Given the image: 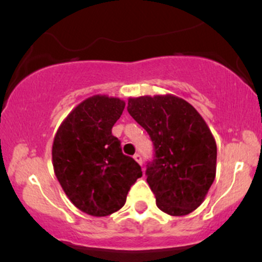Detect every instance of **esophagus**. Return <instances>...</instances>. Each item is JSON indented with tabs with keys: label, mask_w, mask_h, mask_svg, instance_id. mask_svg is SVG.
<instances>
[{
	"label": "esophagus",
	"mask_w": 262,
	"mask_h": 262,
	"mask_svg": "<svg viewBox=\"0 0 262 262\" xmlns=\"http://www.w3.org/2000/svg\"><path fill=\"white\" fill-rule=\"evenodd\" d=\"M133 158H134V160L138 162V164L143 165V159H141V155H140V154H135V155L133 156Z\"/></svg>",
	"instance_id": "34e87169"
}]
</instances>
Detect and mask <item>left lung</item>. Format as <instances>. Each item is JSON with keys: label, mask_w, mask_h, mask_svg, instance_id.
Masks as SVG:
<instances>
[{"label": "left lung", "mask_w": 262, "mask_h": 262, "mask_svg": "<svg viewBox=\"0 0 262 262\" xmlns=\"http://www.w3.org/2000/svg\"><path fill=\"white\" fill-rule=\"evenodd\" d=\"M127 110L154 143L146 181L156 206L173 217L189 214L202 204L217 171V144L206 121L170 93L129 97Z\"/></svg>", "instance_id": "1"}]
</instances>
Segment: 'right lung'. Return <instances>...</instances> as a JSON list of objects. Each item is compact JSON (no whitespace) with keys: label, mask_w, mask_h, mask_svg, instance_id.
<instances>
[{"label":"right lung","mask_w":262,"mask_h":262,"mask_svg":"<svg viewBox=\"0 0 262 262\" xmlns=\"http://www.w3.org/2000/svg\"><path fill=\"white\" fill-rule=\"evenodd\" d=\"M125 102L95 95L68 114L53 141L56 179L71 203L92 217H106L124 206L130 186L141 177L140 166L122 152L112 135Z\"/></svg>","instance_id":"obj_1"}]
</instances>
